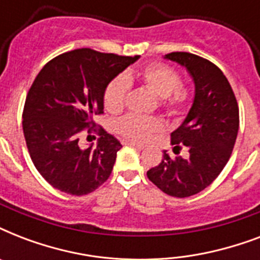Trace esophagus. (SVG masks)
<instances>
[{
    "label": "esophagus",
    "mask_w": 260,
    "mask_h": 260,
    "mask_svg": "<svg viewBox=\"0 0 260 260\" xmlns=\"http://www.w3.org/2000/svg\"><path fill=\"white\" fill-rule=\"evenodd\" d=\"M125 144H128V146H131V147H135V148H138V150H143V148H144V146H143V144L135 143V142H132V140H128V142H125Z\"/></svg>",
    "instance_id": "1"
}]
</instances>
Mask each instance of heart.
I'll return each instance as SVG.
<instances>
[{"mask_svg": "<svg viewBox=\"0 0 260 260\" xmlns=\"http://www.w3.org/2000/svg\"><path fill=\"white\" fill-rule=\"evenodd\" d=\"M139 78L158 97L163 108L170 114H177L185 109L189 102L187 90L181 87V78L177 71L165 63H151L140 73ZM129 77H117L108 85L104 95L105 108L112 113L120 112L125 102L129 87ZM118 134L136 142H146L151 135L163 129L162 121L156 117H146L139 114H126L116 122Z\"/></svg>", "mask_w": 260, "mask_h": 260, "instance_id": "obj_1", "label": "heart"}]
</instances>
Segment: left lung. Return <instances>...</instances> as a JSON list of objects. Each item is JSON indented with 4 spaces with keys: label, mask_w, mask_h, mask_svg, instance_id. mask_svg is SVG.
<instances>
[{
    "label": "left lung",
    "mask_w": 260,
    "mask_h": 260,
    "mask_svg": "<svg viewBox=\"0 0 260 260\" xmlns=\"http://www.w3.org/2000/svg\"><path fill=\"white\" fill-rule=\"evenodd\" d=\"M163 58L185 67L194 82L193 104L171 134L174 152L185 147L189 155L171 159L165 151L162 162L147 177L163 193L185 198L208 187L230 160L238 138L239 106L228 79L212 62L189 52Z\"/></svg>",
    "instance_id": "8db88e82"
}]
</instances>
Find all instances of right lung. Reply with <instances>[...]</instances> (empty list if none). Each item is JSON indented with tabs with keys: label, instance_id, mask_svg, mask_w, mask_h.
<instances>
[{
	"label": "right lung",
	"instance_id": "right-lung-1",
	"mask_svg": "<svg viewBox=\"0 0 260 260\" xmlns=\"http://www.w3.org/2000/svg\"><path fill=\"white\" fill-rule=\"evenodd\" d=\"M139 58L79 48L50 60L35 78L22 131L36 170L55 189L83 196L109 178L120 142L101 128L97 146L83 147L81 134L104 112L108 85Z\"/></svg>",
	"mask_w": 260,
	"mask_h": 260
}]
</instances>
